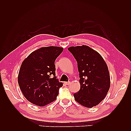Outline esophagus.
Segmentation results:
<instances>
[{"instance_id":"obj_1","label":"esophagus","mask_w":131,"mask_h":131,"mask_svg":"<svg viewBox=\"0 0 131 131\" xmlns=\"http://www.w3.org/2000/svg\"><path fill=\"white\" fill-rule=\"evenodd\" d=\"M64 83H65V85H70V82H65Z\"/></svg>"}]
</instances>
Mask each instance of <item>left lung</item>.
<instances>
[{
	"label": "left lung",
	"mask_w": 131,
	"mask_h": 131,
	"mask_svg": "<svg viewBox=\"0 0 131 131\" xmlns=\"http://www.w3.org/2000/svg\"><path fill=\"white\" fill-rule=\"evenodd\" d=\"M76 60L79 73L80 89L74 94L75 100L86 107L99 104L110 88L107 66L98 52L83 45L68 48Z\"/></svg>",
	"instance_id": "1"
}]
</instances>
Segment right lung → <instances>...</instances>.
<instances>
[{"mask_svg":"<svg viewBox=\"0 0 131 131\" xmlns=\"http://www.w3.org/2000/svg\"><path fill=\"white\" fill-rule=\"evenodd\" d=\"M62 51L61 47H41L23 61L18 83L25 97L32 104L43 106L56 99L63 83L56 77L54 62Z\"/></svg>","mask_w":131,"mask_h":131,"instance_id":"add662e5","label":"right lung"}]
</instances>
